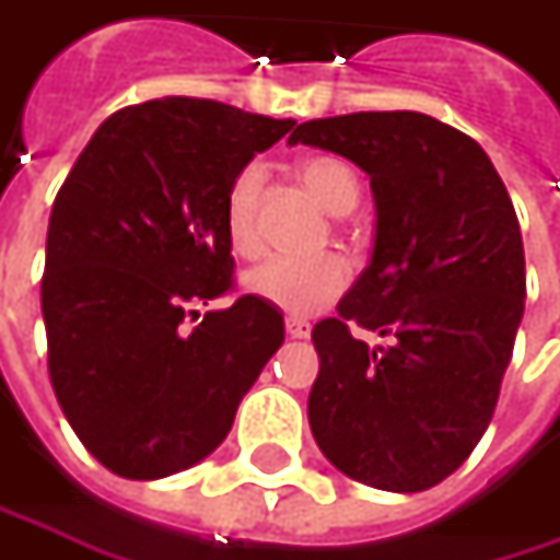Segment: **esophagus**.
<instances>
[{"instance_id":"esophagus-1","label":"esophagus","mask_w":560,"mask_h":560,"mask_svg":"<svg viewBox=\"0 0 560 560\" xmlns=\"http://www.w3.org/2000/svg\"><path fill=\"white\" fill-rule=\"evenodd\" d=\"M284 330H288L291 339H307L311 324H307V320H301V317H288V320H284Z\"/></svg>"}]
</instances>
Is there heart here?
Instances as JSON below:
<instances>
[{
  "instance_id": "obj_1",
  "label": "heart",
  "mask_w": 560,
  "mask_h": 560,
  "mask_svg": "<svg viewBox=\"0 0 560 560\" xmlns=\"http://www.w3.org/2000/svg\"><path fill=\"white\" fill-rule=\"evenodd\" d=\"M298 182L314 195V201L327 214H349L359 205L362 185L355 170L339 156H307L298 163ZM259 191L262 173L259 166L240 170L228 188L224 201V228L230 246L240 256H256L262 249L259 236ZM349 284V266L339 256H314V259H288L276 256L256 266L246 276L249 294L269 301L291 317H311L332 304Z\"/></svg>"
}]
</instances>
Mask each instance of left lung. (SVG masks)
I'll use <instances>...</instances> for the list:
<instances>
[{
	"label": "left lung",
	"mask_w": 560,
	"mask_h": 560,
	"mask_svg": "<svg viewBox=\"0 0 560 560\" xmlns=\"http://www.w3.org/2000/svg\"><path fill=\"white\" fill-rule=\"evenodd\" d=\"M288 143L352 160L372 178L369 269L311 339L320 372L307 420L352 481L417 493L481 442L526 307L523 233L478 140L420 112L298 125ZM352 326L378 331L372 350Z\"/></svg>",
	"instance_id": "obj_1"
}]
</instances>
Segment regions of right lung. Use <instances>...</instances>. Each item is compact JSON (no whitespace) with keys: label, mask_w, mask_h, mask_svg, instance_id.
Here are the masks:
<instances>
[{"label":"right lung","mask_w":560,"mask_h":560,"mask_svg":"<svg viewBox=\"0 0 560 560\" xmlns=\"http://www.w3.org/2000/svg\"><path fill=\"white\" fill-rule=\"evenodd\" d=\"M294 128L211 98L115 112L57 191L40 311L47 369L79 442L118 478L156 481L228 439L284 342L279 307L233 291V176Z\"/></svg>","instance_id":"1"}]
</instances>
